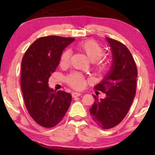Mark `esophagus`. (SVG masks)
I'll return each instance as SVG.
<instances>
[{
    "instance_id": "esophagus-1",
    "label": "esophagus",
    "mask_w": 155,
    "mask_h": 155,
    "mask_svg": "<svg viewBox=\"0 0 155 155\" xmlns=\"http://www.w3.org/2000/svg\"><path fill=\"white\" fill-rule=\"evenodd\" d=\"M72 97H79V96L81 95V93H79V92H72Z\"/></svg>"
}]
</instances>
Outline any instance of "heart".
<instances>
[{"label":"heart","mask_w":155,"mask_h":155,"mask_svg":"<svg viewBox=\"0 0 155 155\" xmlns=\"http://www.w3.org/2000/svg\"><path fill=\"white\" fill-rule=\"evenodd\" d=\"M77 48L82 51L90 61H96L95 69L99 73H106L111 68V61L108 59L101 60L104 54V48L95 40H86L77 44ZM71 57V52L66 49L60 56V65L61 67H66L69 65ZM66 82L69 86L76 90H81L84 86L85 80L81 74L74 73L66 77Z\"/></svg>","instance_id":"b5f03b06"}]
</instances>
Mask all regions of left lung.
<instances>
[{
    "mask_svg": "<svg viewBox=\"0 0 155 155\" xmlns=\"http://www.w3.org/2000/svg\"><path fill=\"white\" fill-rule=\"evenodd\" d=\"M113 54L111 70L104 79L95 87L106 94L104 99L95 102L90 108L92 120L103 129H110L120 124L127 115L136 92L137 68L130 51L124 44L107 38Z\"/></svg>",
    "mask_w": 155,
    "mask_h": 155,
    "instance_id": "left-lung-1",
    "label": "left lung"
}]
</instances>
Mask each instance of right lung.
I'll use <instances>...</instances> for the list:
<instances>
[{"label": "right lung", "instance_id": "1", "mask_svg": "<svg viewBox=\"0 0 155 155\" xmlns=\"http://www.w3.org/2000/svg\"><path fill=\"white\" fill-rule=\"evenodd\" d=\"M74 38L48 35L28 47L21 64V89L26 108L33 120L44 127H52L63 120L72 96L55 92L48 86L49 78L60 63L63 50Z\"/></svg>", "mask_w": 155, "mask_h": 155}]
</instances>
